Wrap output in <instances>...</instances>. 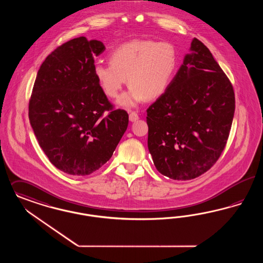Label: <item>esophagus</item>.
<instances>
[{
    "mask_svg": "<svg viewBox=\"0 0 263 263\" xmlns=\"http://www.w3.org/2000/svg\"><path fill=\"white\" fill-rule=\"evenodd\" d=\"M138 119H139V116L137 115L135 111H132V112L129 114V120H130L131 122H134V121H136Z\"/></svg>",
    "mask_w": 263,
    "mask_h": 263,
    "instance_id": "obj_1",
    "label": "esophagus"
}]
</instances>
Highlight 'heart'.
<instances>
[{
	"label": "heart",
	"mask_w": 263,
	"mask_h": 263,
	"mask_svg": "<svg viewBox=\"0 0 263 263\" xmlns=\"http://www.w3.org/2000/svg\"><path fill=\"white\" fill-rule=\"evenodd\" d=\"M178 67V53L167 41L131 40L116 47L109 53V63H97L94 75L101 90L109 98H116L122 87L129 89L117 104L134 107L147 99L163 94Z\"/></svg>",
	"instance_id": "obj_1"
}]
</instances>
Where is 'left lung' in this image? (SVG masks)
<instances>
[{
  "label": "left lung",
  "instance_id": "left-lung-1",
  "mask_svg": "<svg viewBox=\"0 0 263 263\" xmlns=\"http://www.w3.org/2000/svg\"><path fill=\"white\" fill-rule=\"evenodd\" d=\"M234 112L231 82L194 38L167 90L147 109V147L158 172L179 181L206 172L226 146Z\"/></svg>",
  "mask_w": 263,
  "mask_h": 263
}]
</instances>
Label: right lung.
<instances>
[{"instance_id": "1", "label": "right lung", "mask_w": 263, "mask_h": 263, "mask_svg": "<svg viewBox=\"0 0 263 263\" xmlns=\"http://www.w3.org/2000/svg\"><path fill=\"white\" fill-rule=\"evenodd\" d=\"M98 40L78 37L44 61L32 90L29 120L43 152L66 174L90 175L111 158L128 126V114L112 109L95 78Z\"/></svg>"}]
</instances>
